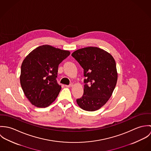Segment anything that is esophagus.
Returning a JSON list of instances; mask_svg holds the SVG:
<instances>
[{
	"mask_svg": "<svg viewBox=\"0 0 151 151\" xmlns=\"http://www.w3.org/2000/svg\"><path fill=\"white\" fill-rule=\"evenodd\" d=\"M72 86H73V84H70V85H66L65 86L66 87H71Z\"/></svg>",
	"mask_w": 151,
	"mask_h": 151,
	"instance_id": "esophagus-1",
	"label": "esophagus"
}]
</instances>
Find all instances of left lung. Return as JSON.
Wrapping results in <instances>:
<instances>
[{"instance_id":"obj_1","label":"left lung","mask_w":151,"mask_h":151,"mask_svg":"<svg viewBox=\"0 0 151 151\" xmlns=\"http://www.w3.org/2000/svg\"><path fill=\"white\" fill-rule=\"evenodd\" d=\"M71 56L83 68L86 77L84 94L77 103L84 110H97L108 102L116 85L115 60L110 53L97 47L78 49Z\"/></svg>"}]
</instances>
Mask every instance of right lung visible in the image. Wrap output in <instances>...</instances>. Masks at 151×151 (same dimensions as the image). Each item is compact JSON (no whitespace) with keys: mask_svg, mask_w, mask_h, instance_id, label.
Instances as JSON below:
<instances>
[{"mask_svg":"<svg viewBox=\"0 0 151 151\" xmlns=\"http://www.w3.org/2000/svg\"><path fill=\"white\" fill-rule=\"evenodd\" d=\"M70 54L68 50L45 45L26 56L20 78L23 92L31 104L46 108L55 101L62 88L56 80L58 67Z\"/></svg>","mask_w":151,"mask_h":151,"instance_id":"right-lung-1","label":"right lung"}]
</instances>
